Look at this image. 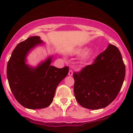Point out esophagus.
I'll return each mask as SVG.
<instances>
[{"label":"esophagus","mask_w":133,"mask_h":133,"mask_svg":"<svg viewBox=\"0 0 133 133\" xmlns=\"http://www.w3.org/2000/svg\"><path fill=\"white\" fill-rule=\"evenodd\" d=\"M68 74H69V76H72V74H73V71H72V70H69V71Z\"/></svg>","instance_id":"1"}]
</instances>
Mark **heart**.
Masks as SVG:
<instances>
[{"label": "heart", "instance_id": "obj_1", "mask_svg": "<svg viewBox=\"0 0 133 133\" xmlns=\"http://www.w3.org/2000/svg\"><path fill=\"white\" fill-rule=\"evenodd\" d=\"M85 51H86V49H79L78 51H77V54H82V53L84 52ZM92 51L88 52L84 56L83 59H84V60H88V59H89V58L91 57V56H92Z\"/></svg>", "mask_w": 133, "mask_h": 133}]
</instances>
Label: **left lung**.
<instances>
[{
  "mask_svg": "<svg viewBox=\"0 0 133 133\" xmlns=\"http://www.w3.org/2000/svg\"><path fill=\"white\" fill-rule=\"evenodd\" d=\"M126 73L120 51L109 44L91 65L74 72L76 99L83 108L99 109L108 106L119 92Z\"/></svg>",
  "mask_w": 133,
  "mask_h": 133,
  "instance_id": "1",
  "label": "left lung"
}]
</instances>
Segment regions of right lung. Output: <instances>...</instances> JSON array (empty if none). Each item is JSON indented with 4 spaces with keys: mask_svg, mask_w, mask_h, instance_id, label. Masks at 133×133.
I'll return each instance as SVG.
<instances>
[{
    "mask_svg": "<svg viewBox=\"0 0 133 133\" xmlns=\"http://www.w3.org/2000/svg\"><path fill=\"white\" fill-rule=\"evenodd\" d=\"M42 44L39 36L27 38L17 45L7 64V79L13 95L22 106L30 109L49 106L57 86L69 72L68 66L59 69L51 65L52 56L36 68L25 63L30 50Z\"/></svg>",
    "mask_w": 133,
    "mask_h": 133,
    "instance_id": "add662e5",
    "label": "right lung"
}]
</instances>
